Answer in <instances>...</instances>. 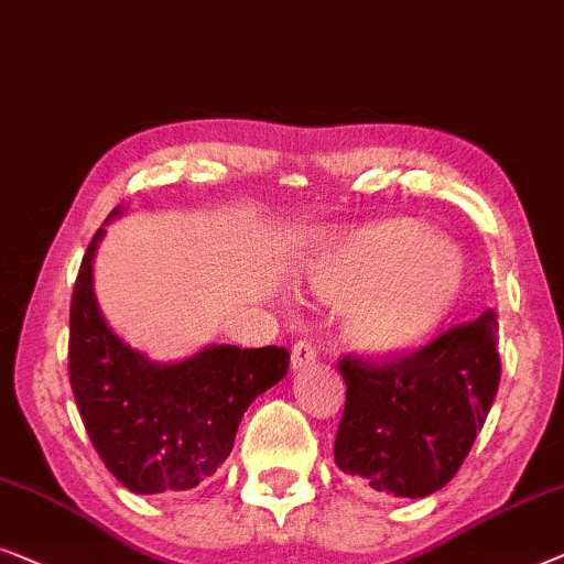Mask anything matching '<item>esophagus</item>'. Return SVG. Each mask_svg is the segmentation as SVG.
I'll return each mask as SVG.
<instances>
[{"instance_id":"obj_1","label":"esophagus","mask_w":564,"mask_h":564,"mask_svg":"<svg viewBox=\"0 0 564 564\" xmlns=\"http://www.w3.org/2000/svg\"><path fill=\"white\" fill-rule=\"evenodd\" d=\"M316 360V347L312 345V339H299L291 347V362L293 368H304V365H312Z\"/></svg>"}]
</instances>
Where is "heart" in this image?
Wrapping results in <instances>:
<instances>
[{
  "mask_svg": "<svg viewBox=\"0 0 564 564\" xmlns=\"http://www.w3.org/2000/svg\"><path fill=\"white\" fill-rule=\"evenodd\" d=\"M463 285V258L414 219L358 229L314 273L327 301L362 299L347 332L362 350L406 352L432 335Z\"/></svg>",
  "mask_w": 564,
  "mask_h": 564,
  "instance_id": "b5f03b06",
  "label": "heart"
}]
</instances>
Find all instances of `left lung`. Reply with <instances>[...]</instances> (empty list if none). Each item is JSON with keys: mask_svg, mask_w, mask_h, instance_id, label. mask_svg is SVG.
Returning <instances> with one entry per match:
<instances>
[{"mask_svg": "<svg viewBox=\"0 0 564 564\" xmlns=\"http://www.w3.org/2000/svg\"><path fill=\"white\" fill-rule=\"evenodd\" d=\"M347 395L335 463L360 490L424 498L447 486L486 424L501 380L498 316L455 324L393 358L337 362Z\"/></svg>", "mask_w": 564, "mask_h": 564, "instance_id": "obj_1", "label": "left lung"}]
</instances>
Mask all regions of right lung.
I'll return each instance as SVG.
<instances>
[{"instance_id":"right-lung-1","label":"right lung","mask_w":564,"mask_h":564,"mask_svg":"<svg viewBox=\"0 0 564 564\" xmlns=\"http://www.w3.org/2000/svg\"><path fill=\"white\" fill-rule=\"evenodd\" d=\"M101 235L86 248L70 296L68 376L86 434L132 494L196 488L225 463L242 414L285 376L291 355L275 345H212L188 360L150 362L97 306L91 263Z\"/></svg>"}]
</instances>
